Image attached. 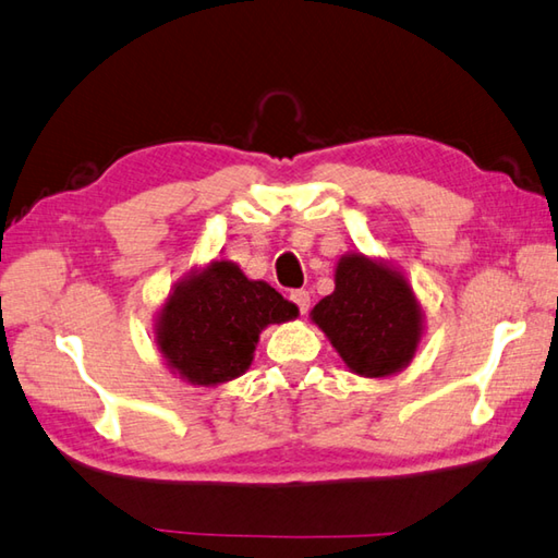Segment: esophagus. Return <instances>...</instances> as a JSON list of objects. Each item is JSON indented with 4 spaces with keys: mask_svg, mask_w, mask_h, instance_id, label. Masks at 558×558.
<instances>
[{
    "mask_svg": "<svg viewBox=\"0 0 558 558\" xmlns=\"http://www.w3.org/2000/svg\"><path fill=\"white\" fill-rule=\"evenodd\" d=\"M290 300H292L294 304H298L300 314H307V312H310L312 298H310V292H307V290H292V292H290Z\"/></svg>",
    "mask_w": 558,
    "mask_h": 558,
    "instance_id": "obj_1",
    "label": "esophagus"
}]
</instances>
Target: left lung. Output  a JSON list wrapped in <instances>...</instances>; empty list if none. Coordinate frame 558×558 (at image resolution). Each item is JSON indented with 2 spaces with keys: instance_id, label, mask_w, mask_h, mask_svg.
Masks as SVG:
<instances>
[{
  "instance_id": "left-lung-1",
  "label": "left lung",
  "mask_w": 558,
  "mask_h": 558,
  "mask_svg": "<svg viewBox=\"0 0 558 558\" xmlns=\"http://www.w3.org/2000/svg\"><path fill=\"white\" fill-rule=\"evenodd\" d=\"M312 322L363 377H389L407 367L423 333L407 278L363 254L338 260L336 290L312 310Z\"/></svg>"
}]
</instances>
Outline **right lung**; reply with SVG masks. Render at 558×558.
I'll return each mask as SVG.
<instances>
[{
  "mask_svg": "<svg viewBox=\"0 0 558 558\" xmlns=\"http://www.w3.org/2000/svg\"><path fill=\"white\" fill-rule=\"evenodd\" d=\"M298 316V307L264 280H248L232 260H213L181 280L157 322L167 365L191 385L215 387L244 375L268 324Z\"/></svg>",
  "mask_w": 558,
  "mask_h": 558,
  "instance_id": "add662e5",
  "label": "right lung"
}]
</instances>
